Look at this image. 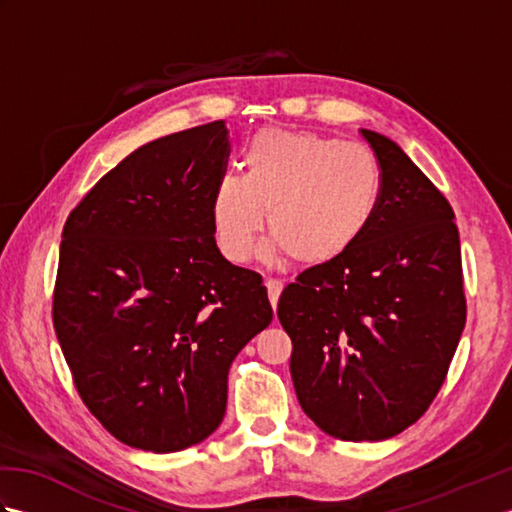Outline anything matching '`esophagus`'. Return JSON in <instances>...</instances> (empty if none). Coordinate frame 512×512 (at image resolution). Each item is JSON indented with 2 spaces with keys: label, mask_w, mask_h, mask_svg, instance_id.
Here are the masks:
<instances>
[{
  "label": "esophagus",
  "mask_w": 512,
  "mask_h": 512,
  "mask_svg": "<svg viewBox=\"0 0 512 512\" xmlns=\"http://www.w3.org/2000/svg\"><path fill=\"white\" fill-rule=\"evenodd\" d=\"M264 284H266V290H268L270 303H273V308H277V301H279L281 290H284V284H281L279 279H270V277L264 281Z\"/></svg>",
  "instance_id": "1"
}]
</instances>
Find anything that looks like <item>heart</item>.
<instances>
[{"instance_id": "obj_1", "label": "heart", "mask_w": 512, "mask_h": 512, "mask_svg": "<svg viewBox=\"0 0 512 512\" xmlns=\"http://www.w3.org/2000/svg\"><path fill=\"white\" fill-rule=\"evenodd\" d=\"M213 193V228L222 253L246 262L264 228L297 266H323L361 242L372 226L383 171L363 145L312 132L264 129Z\"/></svg>"}]
</instances>
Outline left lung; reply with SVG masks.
Instances as JSON below:
<instances>
[{"mask_svg": "<svg viewBox=\"0 0 512 512\" xmlns=\"http://www.w3.org/2000/svg\"><path fill=\"white\" fill-rule=\"evenodd\" d=\"M361 136L383 171L372 226L350 253L281 292L301 409L328 436L387 440L429 409L466 323L449 200L394 140Z\"/></svg>", "mask_w": 512, "mask_h": 512, "instance_id": "obj_1", "label": "left lung"}]
</instances>
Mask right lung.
Here are the masks:
<instances>
[{
  "label": "right lung",
  "mask_w": 512,
  "mask_h": 512,
  "mask_svg": "<svg viewBox=\"0 0 512 512\" xmlns=\"http://www.w3.org/2000/svg\"><path fill=\"white\" fill-rule=\"evenodd\" d=\"M228 154L224 121L158 138L65 220L54 332L85 407L127 447L171 453L209 438L228 367L273 321L262 277L215 244Z\"/></svg>",
  "instance_id": "right-lung-1"
}]
</instances>
